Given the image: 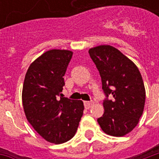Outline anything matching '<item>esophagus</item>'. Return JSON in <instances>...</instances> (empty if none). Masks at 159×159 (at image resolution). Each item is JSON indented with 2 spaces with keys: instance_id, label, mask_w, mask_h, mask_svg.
I'll return each mask as SVG.
<instances>
[{
  "instance_id": "34e87169",
  "label": "esophagus",
  "mask_w": 159,
  "mask_h": 159,
  "mask_svg": "<svg viewBox=\"0 0 159 159\" xmlns=\"http://www.w3.org/2000/svg\"><path fill=\"white\" fill-rule=\"evenodd\" d=\"M93 102L92 101H84V107L86 109H89L90 107H92V105H93Z\"/></svg>"
}]
</instances>
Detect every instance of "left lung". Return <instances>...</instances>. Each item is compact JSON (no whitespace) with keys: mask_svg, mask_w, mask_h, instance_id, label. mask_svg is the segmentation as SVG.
<instances>
[{"mask_svg":"<svg viewBox=\"0 0 159 159\" xmlns=\"http://www.w3.org/2000/svg\"><path fill=\"white\" fill-rule=\"evenodd\" d=\"M89 52L100 72L104 92L113 97L104 100L105 111L97 121L107 134L124 136L136 127L143 113L146 90L141 74L132 60L112 46H97Z\"/></svg>","mask_w":159,"mask_h":159,"instance_id":"1","label":"left lung"}]
</instances>
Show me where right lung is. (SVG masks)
<instances>
[{
  "label": "right lung",
  "mask_w": 159,
  "mask_h": 159,
  "mask_svg": "<svg viewBox=\"0 0 159 159\" xmlns=\"http://www.w3.org/2000/svg\"><path fill=\"white\" fill-rule=\"evenodd\" d=\"M72 54L64 49L42 53L29 66L23 85L26 118L43 139L53 144L65 143L75 135L84 110L82 100L59 97Z\"/></svg>",
  "instance_id": "add662e5"
}]
</instances>
